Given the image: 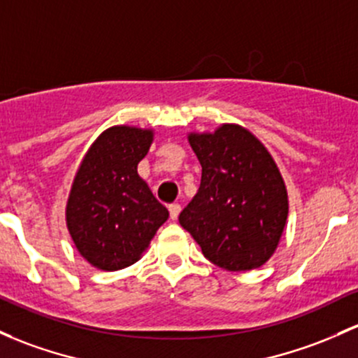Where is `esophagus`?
Here are the masks:
<instances>
[{
	"label": "esophagus",
	"mask_w": 358,
	"mask_h": 358,
	"mask_svg": "<svg viewBox=\"0 0 358 358\" xmlns=\"http://www.w3.org/2000/svg\"><path fill=\"white\" fill-rule=\"evenodd\" d=\"M168 210H170V217L173 219V221H175V219L180 215V210H182V206H180L178 202L170 203V207H168Z\"/></svg>",
	"instance_id": "esophagus-1"
}]
</instances>
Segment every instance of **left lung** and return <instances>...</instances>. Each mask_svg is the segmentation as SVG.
I'll use <instances>...</instances> for the list:
<instances>
[{"label":"left lung","instance_id":"obj_1","mask_svg":"<svg viewBox=\"0 0 358 358\" xmlns=\"http://www.w3.org/2000/svg\"><path fill=\"white\" fill-rule=\"evenodd\" d=\"M188 143L202 164V180L180 224L214 265L229 272L258 268L273 255L289 214L277 164L239 125L190 134Z\"/></svg>","mask_w":358,"mask_h":358}]
</instances>
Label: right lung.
Segmentation results:
<instances>
[{
	"label": "right lung",
	"mask_w": 358,
	"mask_h": 358,
	"mask_svg": "<svg viewBox=\"0 0 358 358\" xmlns=\"http://www.w3.org/2000/svg\"><path fill=\"white\" fill-rule=\"evenodd\" d=\"M152 132L117 125L86 152L71 188L66 221L85 260L100 270L132 265L168 219L137 164L148 155Z\"/></svg>",
	"instance_id": "right-lung-1"
}]
</instances>
